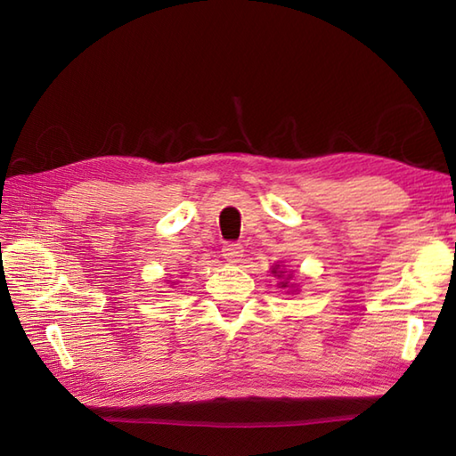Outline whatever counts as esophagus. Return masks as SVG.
<instances>
[{"label":"esophagus","instance_id":"34e87169","mask_svg":"<svg viewBox=\"0 0 456 456\" xmlns=\"http://www.w3.org/2000/svg\"><path fill=\"white\" fill-rule=\"evenodd\" d=\"M243 245H239V243H229V245H225L223 247V258L227 260V263H231V265H235V263H239L240 258H243Z\"/></svg>","mask_w":456,"mask_h":456}]
</instances>
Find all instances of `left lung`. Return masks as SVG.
<instances>
[{"label":"left lung","instance_id":"obj_1","mask_svg":"<svg viewBox=\"0 0 456 456\" xmlns=\"http://www.w3.org/2000/svg\"><path fill=\"white\" fill-rule=\"evenodd\" d=\"M270 273H273V276H276V278L280 280V282H278V288L289 289L288 294L296 292L297 286H296V284H292V282H289V280H292V273H288V270H286L282 265H274V266H273V270H270Z\"/></svg>","mask_w":456,"mask_h":456}]
</instances>
